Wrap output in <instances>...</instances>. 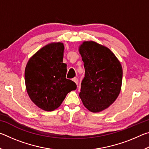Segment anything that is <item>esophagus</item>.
<instances>
[{
	"label": "esophagus",
	"mask_w": 149,
	"mask_h": 149,
	"mask_svg": "<svg viewBox=\"0 0 149 149\" xmlns=\"http://www.w3.org/2000/svg\"><path fill=\"white\" fill-rule=\"evenodd\" d=\"M72 81H74L77 85L78 84V80H77V77H74V79H72Z\"/></svg>",
	"instance_id": "34e87169"
}]
</instances>
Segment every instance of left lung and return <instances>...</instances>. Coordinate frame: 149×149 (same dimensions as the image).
Segmentation results:
<instances>
[{
  "mask_svg": "<svg viewBox=\"0 0 149 149\" xmlns=\"http://www.w3.org/2000/svg\"><path fill=\"white\" fill-rule=\"evenodd\" d=\"M79 52L85 68L79 97L91 112H101L109 107L120 94L122 65L108 47L95 41L83 42Z\"/></svg>",
  "mask_w": 149,
  "mask_h": 149,
  "instance_id": "left-lung-1",
  "label": "left lung"
}]
</instances>
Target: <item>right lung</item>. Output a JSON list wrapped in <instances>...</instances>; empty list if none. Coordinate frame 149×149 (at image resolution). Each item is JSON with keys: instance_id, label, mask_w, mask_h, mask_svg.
<instances>
[{"instance_id": "1", "label": "right lung", "mask_w": 149, "mask_h": 149, "mask_svg": "<svg viewBox=\"0 0 149 149\" xmlns=\"http://www.w3.org/2000/svg\"><path fill=\"white\" fill-rule=\"evenodd\" d=\"M64 46L51 42L30 58L25 69V83L30 99L41 109L53 111L77 85L65 78L67 65L63 63Z\"/></svg>"}]
</instances>
